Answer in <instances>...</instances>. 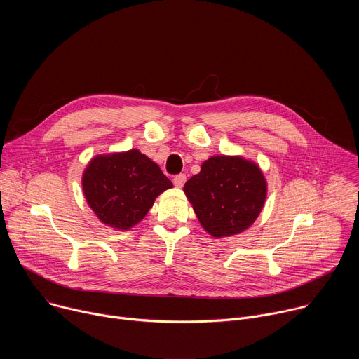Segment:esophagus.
Masks as SVG:
<instances>
[{"mask_svg":"<svg viewBox=\"0 0 359 359\" xmlns=\"http://www.w3.org/2000/svg\"><path fill=\"white\" fill-rule=\"evenodd\" d=\"M184 182H186V175H183V173L175 176V179H173V183L176 187H183Z\"/></svg>","mask_w":359,"mask_h":359,"instance_id":"1","label":"esophagus"}]
</instances>
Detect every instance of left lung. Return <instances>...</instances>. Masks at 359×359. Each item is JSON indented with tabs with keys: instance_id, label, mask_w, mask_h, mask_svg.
Segmentation results:
<instances>
[{
	"instance_id": "8db88e82",
	"label": "left lung",
	"mask_w": 359,
	"mask_h": 359,
	"mask_svg": "<svg viewBox=\"0 0 359 359\" xmlns=\"http://www.w3.org/2000/svg\"><path fill=\"white\" fill-rule=\"evenodd\" d=\"M183 191L201 227L216 238L248 229L263 210L267 182L259 168L241 156H212Z\"/></svg>"
}]
</instances>
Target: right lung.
<instances>
[{"label": "right lung", "mask_w": 359, "mask_h": 359, "mask_svg": "<svg viewBox=\"0 0 359 359\" xmlns=\"http://www.w3.org/2000/svg\"><path fill=\"white\" fill-rule=\"evenodd\" d=\"M170 187L161 168L137 149L95 156L82 175L89 208L102 223L118 230L137 224Z\"/></svg>", "instance_id": "right-lung-1"}]
</instances>
